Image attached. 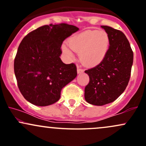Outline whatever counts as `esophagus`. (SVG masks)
Segmentation results:
<instances>
[{
	"instance_id": "34e87169",
	"label": "esophagus",
	"mask_w": 146,
	"mask_h": 146,
	"mask_svg": "<svg viewBox=\"0 0 146 146\" xmlns=\"http://www.w3.org/2000/svg\"><path fill=\"white\" fill-rule=\"evenodd\" d=\"M77 71H78V74H80V73H82L84 70L82 69V68H80V66H78V67H77Z\"/></svg>"
}]
</instances>
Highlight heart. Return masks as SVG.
<instances>
[{
    "label": "heart",
    "mask_w": 146,
    "mask_h": 146,
    "mask_svg": "<svg viewBox=\"0 0 146 146\" xmlns=\"http://www.w3.org/2000/svg\"><path fill=\"white\" fill-rule=\"evenodd\" d=\"M68 46L79 53L80 62L86 66H95L103 61L110 45L108 33L103 30H86L68 39ZM62 51L68 59H74V55L66 46Z\"/></svg>",
    "instance_id": "b5f03b06"
}]
</instances>
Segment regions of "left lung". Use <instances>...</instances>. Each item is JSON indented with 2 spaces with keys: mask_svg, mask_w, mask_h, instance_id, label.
Instances as JSON below:
<instances>
[{
  "mask_svg": "<svg viewBox=\"0 0 146 146\" xmlns=\"http://www.w3.org/2000/svg\"><path fill=\"white\" fill-rule=\"evenodd\" d=\"M108 33L110 46L103 61L85 71L90 81L84 89L85 100L95 106L111 103L128 86L133 63V52L122 31L101 26Z\"/></svg>",
  "mask_w": 146,
  "mask_h": 146,
  "instance_id": "obj_1",
  "label": "left lung"
}]
</instances>
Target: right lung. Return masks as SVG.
<instances>
[{"label":"right lung","instance_id":"right-lung-1","mask_svg":"<svg viewBox=\"0 0 146 146\" xmlns=\"http://www.w3.org/2000/svg\"><path fill=\"white\" fill-rule=\"evenodd\" d=\"M79 30L66 23L44 25L28 33L14 60L18 86L32 104L46 106L60 98L63 87L77 76L75 64H66L60 56L63 41Z\"/></svg>","mask_w":146,"mask_h":146}]
</instances>
